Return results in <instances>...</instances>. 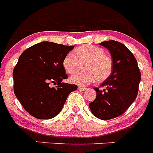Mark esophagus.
Wrapping results in <instances>:
<instances>
[{
  "label": "esophagus",
  "instance_id": "34e87169",
  "mask_svg": "<svg viewBox=\"0 0 153 153\" xmlns=\"http://www.w3.org/2000/svg\"><path fill=\"white\" fill-rule=\"evenodd\" d=\"M78 89H79V90H81V91H84V90H86V87H84V86H78Z\"/></svg>",
  "mask_w": 153,
  "mask_h": 153
}]
</instances>
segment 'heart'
I'll return each mask as SVG.
<instances>
[{
    "label": "heart",
    "mask_w": 153,
    "mask_h": 153,
    "mask_svg": "<svg viewBox=\"0 0 153 153\" xmlns=\"http://www.w3.org/2000/svg\"><path fill=\"white\" fill-rule=\"evenodd\" d=\"M83 64H85L83 68L85 71L77 73L80 65ZM62 65L66 73L75 74L70 78L73 83L86 86L93 83L96 79L98 83L106 80L111 74L113 60L110 56L105 54L104 50L100 47L84 45L74 51V56L72 54L66 55Z\"/></svg>",
    "instance_id": "b5f03b06"
}]
</instances>
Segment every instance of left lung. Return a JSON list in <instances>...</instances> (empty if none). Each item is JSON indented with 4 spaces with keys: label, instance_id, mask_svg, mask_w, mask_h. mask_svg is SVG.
Returning <instances> with one entry per match:
<instances>
[{
    "label": "left lung",
    "instance_id": "8db88e82",
    "mask_svg": "<svg viewBox=\"0 0 153 153\" xmlns=\"http://www.w3.org/2000/svg\"><path fill=\"white\" fill-rule=\"evenodd\" d=\"M100 45L109 51L113 60L110 76L100 87H95L97 97L89 106L96 117L102 120L123 114L136 100L141 79L137 60L125 45L115 40H107Z\"/></svg>",
    "mask_w": 153,
    "mask_h": 153
}]
</instances>
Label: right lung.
Wrapping results in <instances>:
<instances>
[{
	"instance_id": "obj_1",
	"label": "right lung",
	"mask_w": 153,
	"mask_h": 153,
	"mask_svg": "<svg viewBox=\"0 0 153 153\" xmlns=\"http://www.w3.org/2000/svg\"><path fill=\"white\" fill-rule=\"evenodd\" d=\"M74 48L44 41L26 49L19 57L13 71V91L24 109L35 118L56 117L69 94L77 89L76 85L62 82L68 78L63 59Z\"/></svg>"
}]
</instances>
